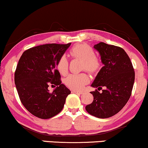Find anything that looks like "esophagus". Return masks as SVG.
Here are the masks:
<instances>
[{
	"mask_svg": "<svg viewBox=\"0 0 148 148\" xmlns=\"http://www.w3.org/2000/svg\"><path fill=\"white\" fill-rule=\"evenodd\" d=\"M72 93H77V94H82L83 92L82 91H75V90H73V91H72Z\"/></svg>",
	"mask_w": 148,
	"mask_h": 148,
	"instance_id": "obj_1",
	"label": "esophagus"
}]
</instances>
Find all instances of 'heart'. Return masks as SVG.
<instances>
[{
    "instance_id": "obj_1",
    "label": "heart",
    "mask_w": 148,
    "mask_h": 148,
    "mask_svg": "<svg viewBox=\"0 0 148 148\" xmlns=\"http://www.w3.org/2000/svg\"><path fill=\"white\" fill-rule=\"evenodd\" d=\"M73 57L79 58L83 60L82 69L90 73H95L100 67V60L95 56V52L91 47L85 43L74 46L69 51ZM57 69L60 74L66 75L69 70V62L64 55L57 61ZM89 82V77L84 73L79 74H70L64 79V84L67 87L73 90H81Z\"/></svg>"
}]
</instances>
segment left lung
<instances>
[{
	"label": "left lung",
	"instance_id": "left-lung-1",
	"mask_svg": "<svg viewBox=\"0 0 148 148\" xmlns=\"http://www.w3.org/2000/svg\"><path fill=\"white\" fill-rule=\"evenodd\" d=\"M93 47L100 53L104 66L91 84L98 88L91 92L93 101L85 109L92 116L107 119L119 113L129 100L135 73L129 56L122 48L104 42ZM101 89L103 91L100 93Z\"/></svg>",
	"mask_w": 148,
	"mask_h": 148
}]
</instances>
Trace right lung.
I'll return each mask as SVG.
<instances>
[{"label": "right lung", "instance_id": "obj_1", "mask_svg": "<svg viewBox=\"0 0 148 148\" xmlns=\"http://www.w3.org/2000/svg\"><path fill=\"white\" fill-rule=\"evenodd\" d=\"M71 43H48L29 48L22 54L14 73V82L21 102L29 113L48 119L63 109L71 91L62 84L57 61ZM57 86L53 93L49 85Z\"/></svg>", "mask_w": 148, "mask_h": 148}]
</instances>
